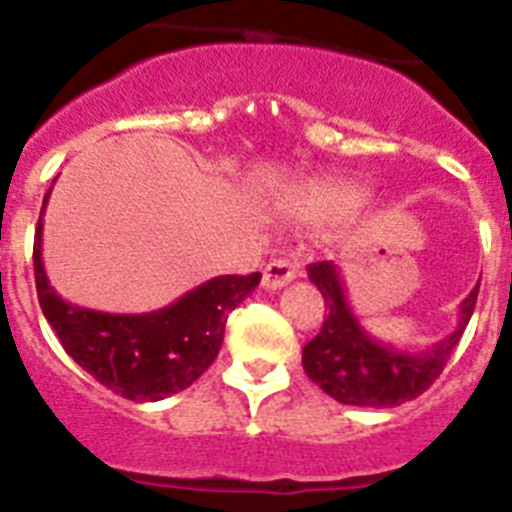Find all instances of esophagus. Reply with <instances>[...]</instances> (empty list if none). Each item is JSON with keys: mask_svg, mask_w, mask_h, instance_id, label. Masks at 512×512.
<instances>
[{"mask_svg": "<svg viewBox=\"0 0 512 512\" xmlns=\"http://www.w3.org/2000/svg\"><path fill=\"white\" fill-rule=\"evenodd\" d=\"M297 269H300V266L292 264V261H287V259L269 261V264L264 266V277H261V284H264V289L287 287V284L297 277Z\"/></svg>", "mask_w": 512, "mask_h": 512, "instance_id": "34e87169", "label": "esophagus"}]
</instances>
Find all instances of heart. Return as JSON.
<instances>
[{"label": "heart", "instance_id": "1", "mask_svg": "<svg viewBox=\"0 0 512 512\" xmlns=\"http://www.w3.org/2000/svg\"><path fill=\"white\" fill-rule=\"evenodd\" d=\"M366 202L361 189L351 187H305L295 194V212L305 220H328L359 210Z\"/></svg>", "mask_w": 512, "mask_h": 512}]
</instances>
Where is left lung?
Wrapping results in <instances>:
<instances>
[{
    "instance_id": "obj_1",
    "label": "left lung",
    "mask_w": 512,
    "mask_h": 512,
    "mask_svg": "<svg viewBox=\"0 0 512 512\" xmlns=\"http://www.w3.org/2000/svg\"><path fill=\"white\" fill-rule=\"evenodd\" d=\"M307 277L320 289L328 315L318 336L302 348V366L307 377L333 400L359 408H397L402 402L423 395L443 372L451 351L469 325L479 295L477 282L459 305V325L454 333L436 346L413 354L379 343L361 328L346 300L341 271L333 261L310 264Z\"/></svg>"
}]
</instances>
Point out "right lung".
<instances>
[{"instance_id": "add662e5", "label": "right lung", "mask_w": 512, "mask_h": 512, "mask_svg": "<svg viewBox=\"0 0 512 512\" xmlns=\"http://www.w3.org/2000/svg\"><path fill=\"white\" fill-rule=\"evenodd\" d=\"M48 194L35 228V287L45 320L56 330L66 354L125 400L156 402L187 390L215 361L223 346L228 312L261 282L259 271L248 277H215L179 297L174 305L140 315H112L71 305L56 295L40 259Z\"/></svg>"}]
</instances>
